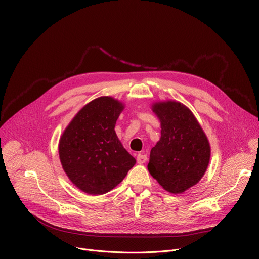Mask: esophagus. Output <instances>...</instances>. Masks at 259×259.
<instances>
[{"mask_svg":"<svg viewBox=\"0 0 259 259\" xmlns=\"http://www.w3.org/2000/svg\"><path fill=\"white\" fill-rule=\"evenodd\" d=\"M137 160H138L139 164H144V162L147 161V155L140 153V154H138V156H137Z\"/></svg>","mask_w":259,"mask_h":259,"instance_id":"obj_1","label":"esophagus"}]
</instances>
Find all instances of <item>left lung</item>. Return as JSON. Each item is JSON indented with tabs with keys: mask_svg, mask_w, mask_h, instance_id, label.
<instances>
[{
	"mask_svg": "<svg viewBox=\"0 0 259 259\" xmlns=\"http://www.w3.org/2000/svg\"><path fill=\"white\" fill-rule=\"evenodd\" d=\"M161 137L151 149L148 170L170 193H183L196 185L210 160V145L193 113L181 103L153 105Z\"/></svg>",
	"mask_w": 259,
	"mask_h": 259,
	"instance_id": "obj_1",
	"label": "left lung"
}]
</instances>
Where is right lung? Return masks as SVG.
Wrapping results in <instances>:
<instances>
[{"label": "right lung", "mask_w": 259, "mask_h": 259, "mask_svg": "<svg viewBox=\"0 0 259 259\" xmlns=\"http://www.w3.org/2000/svg\"><path fill=\"white\" fill-rule=\"evenodd\" d=\"M122 109V104L110 97L94 100L80 109L60 140L64 171L88 194L110 191L135 164L114 131Z\"/></svg>", "instance_id": "1"}]
</instances>
